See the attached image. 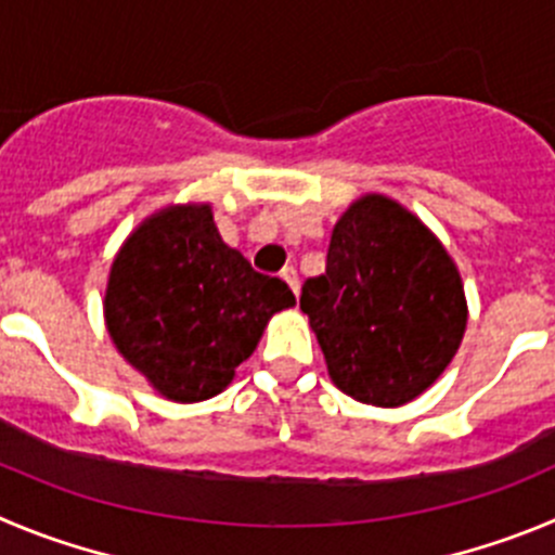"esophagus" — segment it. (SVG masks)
Instances as JSON below:
<instances>
[{
  "instance_id": "1",
  "label": "esophagus",
  "mask_w": 555,
  "mask_h": 555,
  "mask_svg": "<svg viewBox=\"0 0 555 555\" xmlns=\"http://www.w3.org/2000/svg\"><path fill=\"white\" fill-rule=\"evenodd\" d=\"M282 279H284V282L289 284V289H293V293L298 295V289H301V279H298V271H295L293 266L284 268V271H282Z\"/></svg>"
}]
</instances>
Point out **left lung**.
Here are the masks:
<instances>
[{"label":"left lung","instance_id":"8db88e82","mask_svg":"<svg viewBox=\"0 0 555 555\" xmlns=\"http://www.w3.org/2000/svg\"><path fill=\"white\" fill-rule=\"evenodd\" d=\"M336 388L397 408L433 386L463 339L465 293L447 248L380 194L356 202L331 235L323 276L301 287Z\"/></svg>","mask_w":555,"mask_h":555}]
</instances>
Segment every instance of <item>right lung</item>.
<instances>
[{"label": "right lung", "instance_id": "right-lung-1", "mask_svg": "<svg viewBox=\"0 0 555 555\" xmlns=\"http://www.w3.org/2000/svg\"><path fill=\"white\" fill-rule=\"evenodd\" d=\"M282 279L221 241L207 205L167 207L114 257L106 325L114 345L175 402L216 397L254 353L271 314L293 307Z\"/></svg>", "mask_w": 555, "mask_h": 555}]
</instances>
